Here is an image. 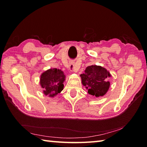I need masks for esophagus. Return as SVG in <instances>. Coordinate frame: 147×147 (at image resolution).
I'll return each instance as SVG.
<instances>
[{
	"label": "esophagus",
	"mask_w": 147,
	"mask_h": 147,
	"mask_svg": "<svg viewBox=\"0 0 147 147\" xmlns=\"http://www.w3.org/2000/svg\"><path fill=\"white\" fill-rule=\"evenodd\" d=\"M69 69L72 72H77L78 70V67H77L76 65L74 64V63H71L69 65Z\"/></svg>",
	"instance_id": "esophagus-1"
}]
</instances>
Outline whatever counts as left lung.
Listing matches in <instances>:
<instances>
[{
    "instance_id": "obj_1",
    "label": "left lung",
    "mask_w": 147,
    "mask_h": 147,
    "mask_svg": "<svg viewBox=\"0 0 147 147\" xmlns=\"http://www.w3.org/2000/svg\"><path fill=\"white\" fill-rule=\"evenodd\" d=\"M80 76L83 85L88 90L90 95L99 97L107 92L110 86L107 78L111 75L105 68L96 65H90L86 68L85 73Z\"/></svg>"
}]
</instances>
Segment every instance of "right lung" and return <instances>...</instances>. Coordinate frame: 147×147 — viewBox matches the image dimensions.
Masks as SVG:
<instances>
[{"label": "right lung", "mask_w": 147, "mask_h": 147, "mask_svg": "<svg viewBox=\"0 0 147 147\" xmlns=\"http://www.w3.org/2000/svg\"><path fill=\"white\" fill-rule=\"evenodd\" d=\"M65 75L60 69L56 68L50 69L41 74L40 83L45 95L54 97L61 93L64 88Z\"/></svg>", "instance_id": "add662e5"}]
</instances>
